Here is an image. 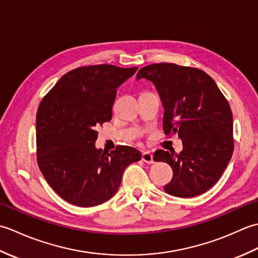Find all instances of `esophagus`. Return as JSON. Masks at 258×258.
<instances>
[{
	"label": "esophagus",
	"mask_w": 258,
	"mask_h": 258,
	"mask_svg": "<svg viewBox=\"0 0 258 258\" xmlns=\"http://www.w3.org/2000/svg\"><path fill=\"white\" fill-rule=\"evenodd\" d=\"M142 160H143L147 164L154 163V160H153V154L151 152H144L143 154H142Z\"/></svg>",
	"instance_id": "esophagus-1"
}]
</instances>
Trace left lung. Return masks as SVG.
Returning a JSON list of instances; mask_svg holds the SVG:
<instances>
[{
	"mask_svg": "<svg viewBox=\"0 0 258 258\" xmlns=\"http://www.w3.org/2000/svg\"><path fill=\"white\" fill-rule=\"evenodd\" d=\"M155 85L164 108L163 130L177 134L183 150L178 155L158 150L154 161L165 162L173 178L167 194L194 197L205 193L226 168L234 150L233 115L215 82L204 71L171 63L142 68L136 80Z\"/></svg>",
	"mask_w": 258,
	"mask_h": 258,
	"instance_id": "left-lung-1",
	"label": "left lung"
}]
</instances>
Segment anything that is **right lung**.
I'll return each mask as SVG.
<instances>
[{"mask_svg": "<svg viewBox=\"0 0 258 258\" xmlns=\"http://www.w3.org/2000/svg\"><path fill=\"white\" fill-rule=\"evenodd\" d=\"M138 68L75 69L43 98L36 114L37 163L51 187L71 204L92 207L116 193L124 169L141 160L131 146L97 149L98 126L112 119L116 91Z\"/></svg>", "mask_w": 258, "mask_h": 258, "instance_id": "1", "label": "right lung"}]
</instances>
